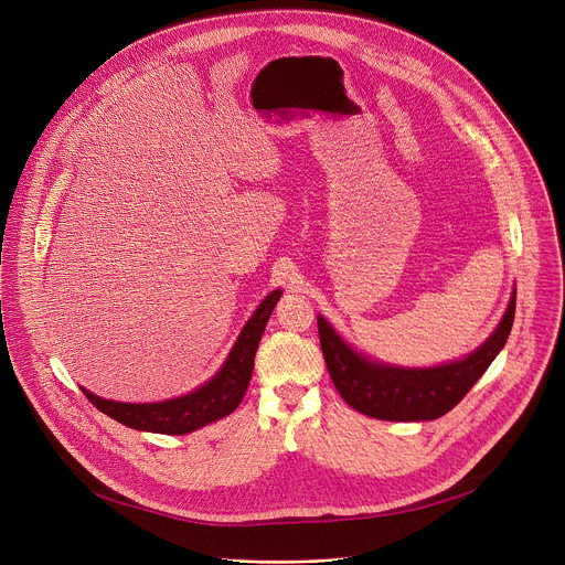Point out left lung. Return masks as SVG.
Listing matches in <instances>:
<instances>
[{"label": "left lung", "instance_id": "8db88e82", "mask_svg": "<svg viewBox=\"0 0 565 565\" xmlns=\"http://www.w3.org/2000/svg\"><path fill=\"white\" fill-rule=\"evenodd\" d=\"M514 308L516 292L512 295L497 331L473 353L429 369L373 362L353 351L324 317H317L319 344L335 388L355 412L395 423L436 420L458 405L501 353L514 324Z\"/></svg>", "mask_w": 565, "mask_h": 565}]
</instances>
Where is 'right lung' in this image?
<instances>
[{"label":"right lung","instance_id":"add662e5","mask_svg":"<svg viewBox=\"0 0 565 565\" xmlns=\"http://www.w3.org/2000/svg\"><path fill=\"white\" fill-rule=\"evenodd\" d=\"M281 290H273L248 319L244 331L238 333L225 364L218 373L194 388L188 395L163 399V402H145V405H131V402H116L94 395L92 391L83 388L92 405L103 412L105 416L118 420L125 427L151 434H168V436H183L194 429H201L214 420L225 418L232 414L241 399H244L253 369H255V353L259 349L264 329L270 319L275 303L279 301Z\"/></svg>","mask_w":565,"mask_h":565}]
</instances>
